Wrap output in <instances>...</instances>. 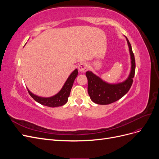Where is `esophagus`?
Masks as SVG:
<instances>
[{
    "label": "esophagus",
    "instance_id": "1",
    "mask_svg": "<svg viewBox=\"0 0 159 159\" xmlns=\"http://www.w3.org/2000/svg\"><path fill=\"white\" fill-rule=\"evenodd\" d=\"M78 69L81 72H85L88 69V64L85 62H81L78 66Z\"/></svg>",
    "mask_w": 159,
    "mask_h": 159
}]
</instances>
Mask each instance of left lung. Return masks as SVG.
Segmentation results:
<instances>
[{
  "mask_svg": "<svg viewBox=\"0 0 159 159\" xmlns=\"http://www.w3.org/2000/svg\"><path fill=\"white\" fill-rule=\"evenodd\" d=\"M131 60V70L127 79L123 82L110 84L103 81L98 76L88 71L85 73L88 78V91L91 99L97 104L108 105L121 99L131 88L135 72V60L131 45L126 37Z\"/></svg>",
  "mask_w": 159,
  "mask_h": 159,
  "instance_id": "left-lung-1",
  "label": "left lung"
}]
</instances>
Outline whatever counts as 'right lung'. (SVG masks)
<instances>
[{"label": "right lung", "instance_id": "right-lung-1", "mask_svg": "<svg viewBox=\"0 0 159 159\" xmlns=\"http://www.w3.org/2000/svg\"><path fill=\"white\" fill-rule=\"evenodd\" d=\"M78 74V70L75 69L70 75L68 77V80H66L61 89L56 95L52 96L50 98H42L33 94L28 89V91L31 97L34 99L36 102L39 103L45 106L50 107H56L64 105L66 104L68 100V97L70 94V91L71 89L74 80L76 78L77 75Z\"/></svg>", "mask_w": 159, "mask_h": 159}]
</instances>
